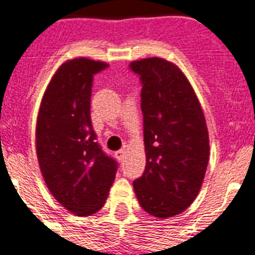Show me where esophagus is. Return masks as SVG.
Masks as SVG:
<instances>
[{
	"instance_id": "1",
	"label": "esophagus",
	"mask_w": 255,
	"mask_h": 255,
	"mask_svg": "<svg viewBox=\"0 0 255 255\" xmlns=\"http://www.w3.org/2000/svg\"><path fill=\"white\" fill-rule=\"evenodd\" d=\"M124 150L123 149H121V150H117V152H115V157H117V160H119V161H122L124 158Z\"/></svg>"
}]
</instances>
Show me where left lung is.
<instances>
[{"mask_svg": "<svg viewBox=\"0 0 255 255\" xmlns=\"http://www.w3.org/2000/svg\"><path fill=\"white\" fill-rule=\"evenodd\" d=\"M129 69L141 81L146 165L134 179L142 210L171 217L187 210L200 191L210 158L206 118L194 89L175 64L137 60Z\"/></svg>", "mask_w": 255, "mask_h": 255, "instance_id": "obj_1", "label": "left lung"}]
</instances>
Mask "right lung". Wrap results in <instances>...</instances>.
<instances>
[{"label": "right lung", "instance_id": "1", "mask_svg": "<svg viewBox=\"0 0 255 255\" xmlns=\"http://www.w3.org/2000/svg\"><path fill=\"white\" fill-rule=\"evenodd\" d=\"M109 64L86 57L57 69L41 99L36 122V156L51 194L77 216L103 207L118 162L97 142L90 119L94 74Z\"/></svg>", "mask_w": 255, "mask_h": 255}]
</instances>
